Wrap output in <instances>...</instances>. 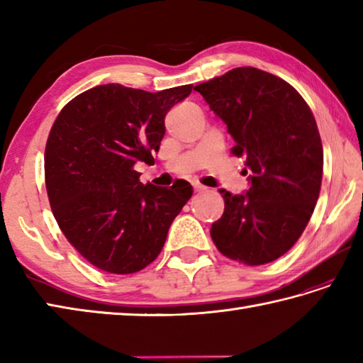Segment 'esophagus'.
<instances>
[{
    "label": "esophagus",
    "instance_id": "1",
    "mask_svg": "<svg viewBox=\"0 0 363 363\" xmlns=\"http://www.w3.org/2000/svg\"><path fill=\"white\" fill-rule=\"evenodd\" d=\"M195 191H198V194H201V191H206V187L201 186V184H195Z\"/></svg>",
    "mask_w": 363,
    "mask_h": 363
}]
</instances>
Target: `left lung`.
Instances as JSON below:
<instances>
[{"instance_id": "8db88e82", "label": "left lung", "mask_w": 363, "mask_h": 363, "mask_svg": "<svg viewBox=\"0 0 363 363\" xmlns=\"http://www.w3.org/2000/svg\"><path fill=\"white\" fill-rule=\"evenodd\" d=\"M226 123L245 157L251 187L220 190L225 212L212 223L217 250L245 265H264L298 242L320 195L323 145L311 107L289 82L238 67L195 87Z\"/></svg>"}]
</instances>
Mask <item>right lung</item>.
Returning <instances> with one entry per match:
<instances>
[{
    "label": "right lung",
    "instance_id": "obj_1",
    "mask_svg": "<svg viewBox=\"0 0 363 363\" xmlns=\"http://www.w3.org/2000/svg\"><path fill=\"white\" fill-rule=\"evenodd\" d=\"M179 86L150 94L104 84L59 112L45 146V184L54 218L73 248L112 274H133L156 260L189 182H140L134 164H154L165 115L191 94Z\"/></svg>",
    "mask_w": 363,
    "mask_h": 363
}]
</instances>
